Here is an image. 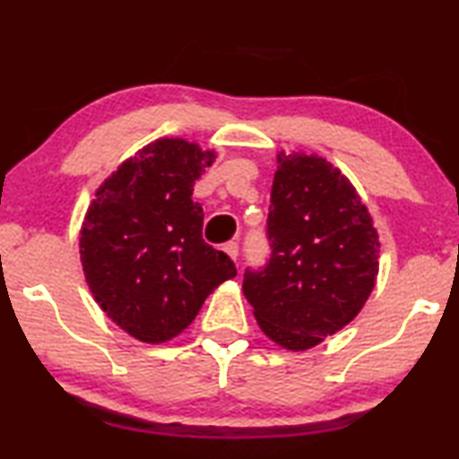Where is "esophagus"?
Here are the masks:
<instances>
[{
  "label": "esophagus",
  "mask_w": 459,
  "mask_h": 459,
  "mask_svg": "<svg viewBox=\"0 0 459 459\" xmlns=\"http://www.w3.org/2000/svg\"><path fill=\"white\" fill-rule=\"evenodd\" d=\"M223 250H225V253H228V256H230L231 261H238V244H236V242L225 244Z\"/></svg>",
  "instance_id": "1"
}]
</instances>
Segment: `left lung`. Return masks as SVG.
Here are the masks:
<instances>
[{
	"label": "left lung",
	"instance_id": "1",
	"mask_svg": "<svg viewBox=\"0 0 459 459\" xmlns=\"http://www.w3.org/2000/svg\"><path fill=\"white\" fill-rule=\"evenodd\" d=\"M269 263L247 269L244 297L261 330L288 351L336 334L376 286L380 242L353 184L317 154H278L269 204Z\"/></svg>",
	"mask_w": 459,
	"mask_h": 459
}]
</instances>
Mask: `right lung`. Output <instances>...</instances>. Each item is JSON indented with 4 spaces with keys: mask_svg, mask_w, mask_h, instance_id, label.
<instances>
[{
    "mask_svg": "<svg viewBox=\"0 0 459 459\" xmlns=\"http://www.w3.org/2000/svg\"><path fill=\"white\" fill-rule=\"evenodd\" d=\"M212 150L181 137L143 146L98 187L79 234L81 265L102 311L148 344L179 336L206 297L236 275L203 240L194 184Z\"/></svg>",
    "mask_w": 459,
    "mask_h": 459,
    "instance_id": "obj_1",
    "label": "right lung"
}]
</instances>
